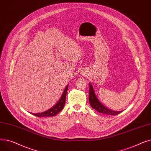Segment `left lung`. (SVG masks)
<instances>
[{"label": "left lung", "instance_id": "left-lung-1", "mask_svg": "<svg viewBox=\"0 0 151 151\" xmlns=\"http://www.w3.org/2000/svg\"><path fill=\"white\" fill-rule=\"evenodd\" d=\"M89 101L90 105L93 109L97 110L98 112L107 114V115H113L116 116L118 114L121 113L122 111H113L110 109H108L105 106L103 105L97 99V97L95 93L92 84L91 83L89 84Z\"/></svg>", "mask_w": 151, "mask_h": 151}]
</instances>
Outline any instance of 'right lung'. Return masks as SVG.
I'll use <instances>...</instances> for the list:
<instances>
[{
  "mask_svg": "<svg viewBox=\"0 0 151 151\" xmlns=\"http://www.w3.org/2000/svg\"><path fill=\"white\" fill-rule=\"evenodd\" d=\"M67 90H68V86L65 87V88L63 92V93L60 99L56 103V104H55L54 106H52L51 108L43 113H32V114L37 117H52V116L57 115L59 112H60V111L63 109V106L65 105Z\"/></svg>",
  "mask_w": 151,
  "mask_h": 151,
  "instance_id": "right-lung-1",
  "label": "right lung"
}]
</instances>
